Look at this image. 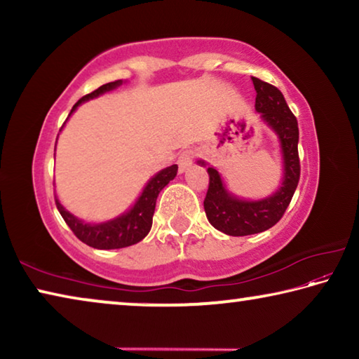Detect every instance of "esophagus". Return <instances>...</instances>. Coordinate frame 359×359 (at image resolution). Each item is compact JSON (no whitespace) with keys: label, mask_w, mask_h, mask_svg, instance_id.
I'll use <instances>...</instances> for the list:
<instances>
[{"label":"esophagus","mask_w":359,"mask_h":359,"mask_svg":"<svg viewBox=\"0 0 359 359\" xmlns=\"http://www.w3.org/2000/svg\"><path fill=\"white\" fill-rule=\"evenodd\" d=\"M193 158H194V154H193L191 150L182 151V154L179 155V160H177L179 171H180V172H185L187 169L193 165Z\"/></svg>","instance_id":"obj_1"}]
</instances>
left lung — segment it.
Returning a JSON list of instances; mask_svg holds the SVG:
<instances>
[{"label": "left lung", "instance_id": "8db88e82", "mask_svg": "<svg viewBox=\"0 0 359 359\" xmlns=\"http://www.w3.org/2000/svg\"><path fill=\"white\" fill-rule=\"evenodd\" d=\"M257 100L255 111L259 120L276 133L282 154V180L280 187L259 199L239 198L228 190L222 174L208 161L198 160V165L208 168L209 190L204 199V210L209 223L215 229L228 236H250L269 229L280 220L293 198L299 182V130L297 120L291 114L282 92L274 85L252 77Z\"/></svg>", "mask_w": 359, "mask_h": 359}]
</instances>
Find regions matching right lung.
Returning <instances> with one entry per match:
<instances>
[{"instance_id":"right-lung-1","label":"right lung","mask_w":359,"mask_h":359,"mask_svg":"<svg viewBox=\"0 0 359 359\" xmlns=\"http://www.w3.org/2000/svg\"><path fill=\"white\" fill-rule=\"evenodd\" d=\"M121 83H123V81L109 82L101 85L98 90H95V92L85 95L83 98L79 100L76 104L72 106L69 117L77 111V107L81 106L82 102H87L90 100L98 98V96L107 92H112V90L120 87ZM175 175H177V165L168 166L165 169H161V171H158L154 177L145 184L141 194H139L135 204H133L128 210H125L123 214H120L106 222L90 223L82 220V218H79L77 215L66 209L65 205L60 203V199L55 194L57 209L60 214H62L66 224L72 229V233H74L83 244L98 248V250H114V248L130 247L137 244V242H141L145 236L149 234L158 194H160L163 188H165Z\"/></svg>"}]
</instances>
